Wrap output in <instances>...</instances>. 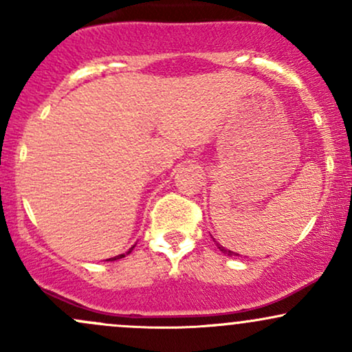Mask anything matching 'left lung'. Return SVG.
Returning <instances> with one entry per match:
<instances>
[{"mask_svg":"<svg viewBox=\"0 0 352 352\" xmlns=\"http://www.w3.org/2000/svg\"><path fill=\"white\" fill-rule=\"evenodd\" d=\"M217 246H218V250H220V252H223V253H228L230 256H233V254H236V256H238V253H235V252H230V250H225L223 246H221V245H218V243H217Z\"/></svg>","mask_w":352,"mask_h":352,"instance_id":"left-lung-1","label":"left lung"}]
</instances>
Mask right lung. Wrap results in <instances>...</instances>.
<instances>
[{
  "instance_id": "add662e5",
  "label": "right lung",
  "mask_w": 352,
  "mask_h": 352,
  "mask_svg": "<svg viewBox=\"0 0 352 352\" xmlns=\"http://www.w3.org/2000/svg\"><path fill=\"white\" fill-rule=\"evenodd\" d=\"M129 253H131V252H129ZM124 256H125V254H119V256H114L112 260H119V258H124Z\"/></svg>"
}]
</instances>
